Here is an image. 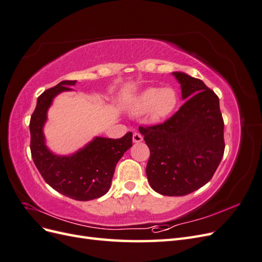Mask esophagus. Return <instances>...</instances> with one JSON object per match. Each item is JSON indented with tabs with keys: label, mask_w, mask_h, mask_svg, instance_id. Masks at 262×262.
I'll return each mask as SVG.
<instances>
[{
	"label": "esophagus",
	"mask_w": 262,
	"mask_h": 262,
	"mask_svg": "<svg viewBox=\"0 0 262 262\" xmlns=\"http://www.w3.org/2000/svg\"><path fill=\"white\" fill-rule=\"evenodd\" d=\"M132 139H133L134 143H140V142L143 141V137H142L141 134L138 133V132H134V133H133V138H132Z\"/></svg>",
	"instance_id": "1"
}]
</instances>
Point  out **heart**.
<instances>
[{
  "label": "heart",
  "mask_w": 262,
  "mask_h": 262,
  "mask_svg": "<svg viewBox=\"0 0 262 262\" xmlns=\"http://www.w3.org/2000/svg\"><path fill=\"white\" fill-rule=\"evenodd\" d=\"M178 101V94L172 87H149L132 99L130 110L133 115L148 113L149 120L156 123L165 120L175 112Z\"/></svg>",
  "instance_id": "obj_1"
}]
</instances>
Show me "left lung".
<instances>
[{"instance_id":"1","label":"left lung","mask_w":262,"mask_h":262,"mask_svg":"<svg viewBox=\"0 0 262 262\" xmlns=\"http://www.w3.org/2000/svg\"><path fill=\"white\" fill-rule=\"evenodd\" d=\"M187 101L164 123L140 126L149 148L146 176L154 191L186 195L211 180L224 154L219 97L199 78L172 72Z\"/></svg>"}]
</instances>
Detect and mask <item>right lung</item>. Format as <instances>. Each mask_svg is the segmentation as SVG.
<instances>
[{
    "mask_svg": "<svg viewBox=\"0 0 262 262\" xmlns=\"http://www.w3.org/2000/svg\"><path fill=\"white\" fill-rule=\"evenodd\" d=\"M76 81H62L45 91L37 99L30 118V150L37 169L50 187L77 201L97 199L108 192L116 165L132 146V133L121 139L96 137L77 152L61 156L46 145L43 125L53 98L72 91Z\"/></svg>",
    "mask_w": 262,
    "mask_h": 262,
    "instance_id": "1",
    "label": "right lung"
}]
</instances>
